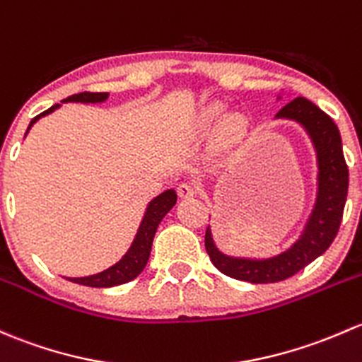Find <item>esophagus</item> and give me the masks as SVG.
Listing matches in <instances>:
<instances>
[{
  "mask_svg": "<svg viewBox=\"0 0 362 362\" xmlns=\"http://www.w3.org/2000/svg\"><path fill=\"white\" fill-rule=\"evenodd\" d=\"M197 194V187L191 182H184V184L178 185V196L182 199H189V197H194Z\"/></svg>",
  "mask_w": 362,
  "mask_h": 362,
  "instance_id": "obj_1",
  "label": "esophagus"
}]
</instances>
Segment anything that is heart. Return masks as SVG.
<instances>
[{
	"label": "heart",
	"mask_w": 362,
	"mask_h": 362,
	"mask_svg": "<svg viewBox=\"0 0 362 362\" xmlns=\"http://www.w3.org/2000/svg\"><path fill=\"white\" fill-rule=\"evenodd\" d=\"M223 112V105L213 104L203 112V123L210 124L215 119H218ZM246 133V117L243 114L234 112L223 117L218 127V136L223 144H235L245 136Z\"/></svg>",
	"instance_id": "obj_1"
}]
</instances>
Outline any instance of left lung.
<instances>
[{
    "label": "left lung",
    "instance_id": "1",
    "mask_svg": "<svg viewBox=\"0 0 362 362\" xmlns=\"http://www.w3.org/2000/svg\"><path fill=\"white\" fill-rule=\"evenodd\" d=\"M281 100V97H277ZM276 119L298 123L309 135L317 159V192L305 227L298 239L283 253L271 258L230 257L216 248L211 227L206 229L204 246L216 269L234 279L267 284L295 276L321 257L337 235L349 191V168L341 149V136L332 117L303 97L293 98Z\"/></svg>",
    "mask_w": 362,
    "mask_h": 362
}]
</instances>
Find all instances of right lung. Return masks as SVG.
<instances>
[{
  "mask_svg": "<svg viewBox=\"0 0 362 362\" xmlns=\"http://www.w3.org/2000/svg\"><path fill=\"white\" fill-rule=\"evenodd\" d=\"M109 93H90V91H83V93H76L67 97L66 100L62 102H81V104H100V102L107 100ZM60 104L52 105L48 111L41 112L40 116L34 117L29 123L28 132L30 130L34 123H36L40 117L47 116L59 109ZM25 132V135H28ZM177 203V192L173 189H168V191L161 192L159 196H156L154 199L147 204L146 213H144V218L140 222L139 230H136L135 239H133L132 246L128 248L127 253L123 255L117 264H114L112 267L105 269V271L93 274V276L86 277H67V279L72 281V283L83 284V286H91V288H111V286H119V284L130 283L132 279H135L140 272L144 271V267L147 265V260H149L151 248H152V239H154L156 230H158V226L161 223V220L165 218V215L168 213L171 208Z\"/></svg>",
  "mask_w": 362,
  "mask_h": 362,
  "instance_id": "obj_1",
  "label": "right lung"
}]
</instances>
